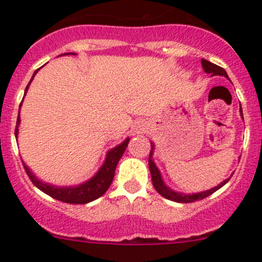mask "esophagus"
<instances>
[{
  "label": "esophagus",
  "mask_w": 262,
  "mask_h": 262,
  "mask_svg": "<svg viewBox=\"0 0 262 262\" xmlns=\"http://www.w3.org/2000/svg\"><path fill=\"white\" fill-rule=\"evenodd\" d=\"M146 124L144 123H137L136 125H134V128H133V132L134 133H137V134H139V133H142V132H144L146 130Z\"/></svg>",
  "instance_id": "obj_1"
}]
</instances>
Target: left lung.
Here are the masks:
<instances>
[{"instance_id": "1", "label": "left lung", "mask_w": 262, "mask_h": 262, "mask_svg": "<svg viewBox=\"0 0 262 262\" xmlns=\"http://www.w3.org/2000/svg\"><path fill=\"white\" fill-rule=\"evenodd\" d=\"M202 66H203V68H204L205 72L210 73L212 76H224V77L228 78L226 70H223V68L219 67V66L209 62V60L202 59ZM239 112H241V115H242L241 107H239ZM150 147L152 148H150L149 158H148V166H149L153 186H155V189L157 190L158 194L162 195L163 198H166V199H168V200H172V202H176V203H194V202H196V200H202V199H204V198L212 195L213 192H215L216 190L221 189L222 186H224V185L228 182L229 179H231V178L227 179V180L221 182L218 186L213 187V189L207 190V191L196 192V194H184V192L173 191V190L170 189V187L165 184V181L162 180V176H161L160 170H158V167L156 166V163L153 162V150H155V144L150 143Z\"/></svg>"}]
</instances>
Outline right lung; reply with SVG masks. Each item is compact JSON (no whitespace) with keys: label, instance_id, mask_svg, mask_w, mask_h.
Listing matches in <instances>:
<instances>
[{"label":"right lung","instance_id":"right-lung-1","mask_svg":"<svg viewBox=\"0 0 262 262\" xmlns=\"http://www.w3.org/2000/svg\"><path fill=\"white\" fill-rule=\"evenodd\" d=\"M64 54L75 55L76 53H64ZM38 71L39 70H36L35 72H34L33 77H31L30 82H29L28 86H26L25 95L26 92H28V89L29 86H30L31 81H33L34 76L36 75ZM21 104H23V101H21ZM18 114H20V112H18ZM18 125H20V115L17 116L16 129H15V137H16V138L18 134ZM128 143L129 138H126L123 143L114 147L113 149L107 150L106 158H105L104 163H102V166L100 167V170L96 172V175H95L94 178L90 179V180H87L86 182H82V184L76 185V186H55V185L48 184V182H43L41 180H39V179L31 172V170L24 163V161L23 165L31 182H33L39 190L46 192L47 195H49V196L54 198V199L57 200H60V202L70 203V204H87V203L92 202V200L97 199V198H100L101 195H104L105 191L109 189L110 185H112L113 182V179H114L116 165H118L119 160H120L121 156H123L125 148L128 147Z\"/></svg>","mask_w":262,"mask_h":262}]
</instances>
